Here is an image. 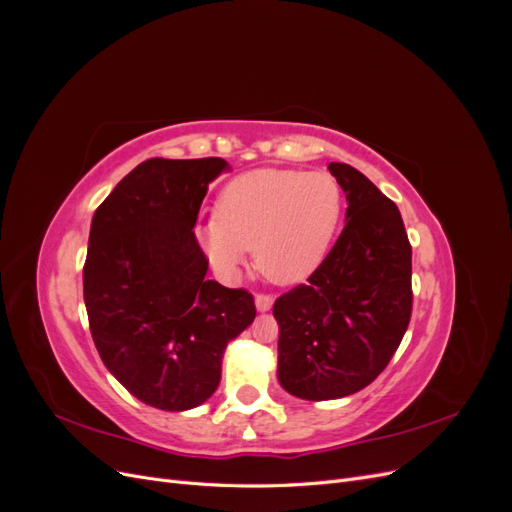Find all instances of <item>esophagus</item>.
Listing matches in <instances>:
<instances>
[{
  "label": "esophagus",
  "mask_w": 512,
  "mask_h": 512,
  "mask_svg": "<svg viewBox=\"0 0 512 512\" xmlns=\"http://www.w3.org/2000/svg\"><path fill=\"white\" fill-rule=\"evenodd\" d=\"M254 303H256L258 312H269L271 305H273V297H271V294H256Z\"/></svg>",
  "instance_id": "esophagus-1"
}]
</instances>
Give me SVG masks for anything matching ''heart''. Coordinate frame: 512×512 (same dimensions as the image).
<instances>
[{
    "instance_id": "1",
    "label": "heart",
    "mask_w": 512,
    "mask_h": 512,
    "mask_svg": "<svg viewBox=\"0 0 512 512\" xmlns=\"http://www.w3.org/2000/svg\"><path fill=\"white\" fill-rule=\"evenodd\" d=\"M342 207V185L327 170H252L220 192L215 220L198 228V243L228 280L252 250L267 280L297 284L327 256Z\"/></svg>"
}]
</instances>
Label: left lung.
<instances>
[{
  "label": "left lung",
  "mask_w": 512,
  "mask_h": 512,
  "mask_svg": "<svg viewBox=\"0 0 512 512\" xmlns=\"http://www.w3.org/2000/svg\"><path fill=\"white\" fill-rule=\"evenodd\" d=\"M348 200L333 250L273 305L277 380L301 399H339L374 382L412 314V247L404 220L363 173L329 164Z\"/></svg>",
  "instance_id": "8db88e82"
}]
</instances>
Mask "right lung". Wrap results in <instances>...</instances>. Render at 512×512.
Instances as JSON below:
<instances>
[{
    "instance_id": "right-lung-1",
    "label": "right lung",
    "mask_w": 512,
    "mask_h": 512,
    "mask_svg": "<svg viewBox=\"0 0 512 512\" xmlns=\"http://www.w3.org/2000/svg\"><path fill=\"white\" fill-rule=\"evenodd\" d=\"M222 158H151L123 177L96 209L83 294L106 369L168 412L215 393L222 356L256 318L252 294L207 280L209 260L194 226Z\"/></svg>"
}]
</instances>
